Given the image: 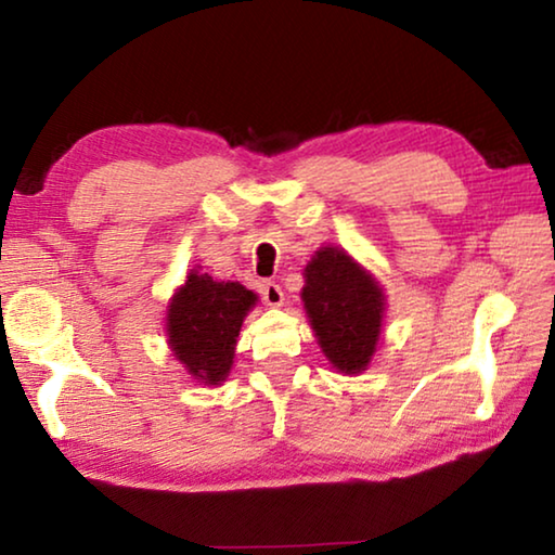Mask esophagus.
<instances>
[{
	"label": "esophagus",
	"instance_id": "34e87169",
	"mask_svg": "<svg viewBox=\"0 0 555 555\" xmlns=\"http://www.w3.org/2000/svg\"><path fill=\"white\" fill-rule=\"evenodd\" d=\"M261 298H264V304L271 306V308L284 306V291H281V286L274 284V281H267V284H261Z\"/></svg>",
	"mask_w": 555,
	"mask_h": 555
}]
</instances>
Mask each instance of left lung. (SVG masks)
<instances>
[{
  "label": "left lung",
  "mask_w": 555,
  "mask_h": 555,
  "mask_svg": "<svg viewBox=\"0 0 555 555\" xmlns=\"http://www.w3.org/2000/svg\"><path fill=\"white\" fill-rule=\"evenodd\" d=\"M308 323L333 370L357 377L370 367L382 340L387 296L374 274L343 247L325 244L304 269Z\"/></svg>",
  "instance_id": "8db88e82"
}]
</instances>
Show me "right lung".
<instances>
[{
	"label": "right lung",
	"instance_id": "1",
	"mask_svg": "<svg viewBox=\"0 0 555 555\" xmlns=\"http://www.w3.org/2000/svg\"><path fill=\"white\" fill-rule=\"evenodd\" d=\"M259 296L240 281H215L191 269L166 306L168 350L205 387L230 377L242 323Z\"/></svg>",
	"mask_w": 555,
	"mask_h": 555
}]
</instances>
